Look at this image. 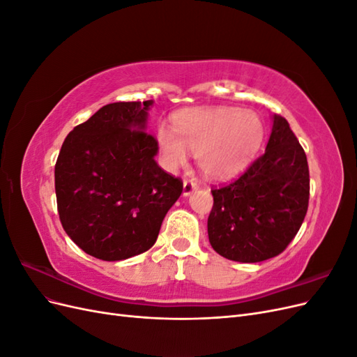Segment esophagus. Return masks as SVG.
Masks as SVG:
<instances>
[{"mask_svg": "<svg viewBox=\"0 0 357 357\" xmlns=\"http://www.w3.org/2000/svg\"><path fill=\"white\" fill-rule=\"evenodd\" d=\"M198 189V186H197V183H193V181H185L183 183V195L185 197H189L190 193H193Z\"/></svg>", "mask_w": 357, "mask_h": 357, "instance_id": "34e87169", "label": "esophagus"}]
</instances>
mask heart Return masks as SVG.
Masks as SVG:
<instances>
[{
    "label": "heart",
    "instance_id": "b5f03b06",
    "mask_svg": "<svg viewBox=\"0 0 357 357\" xmlns=\"http://www.w3.org/2000/svg\"><path fill=\"white\" fill-rule=\"evenodd\" d=\"M172 129L156 132L164 165L177 171L195 152L197 167L208 180L231 178L244 169L261 149L265 128L255 112L236 107H195L172 117Z\"/></svg>",
    "mask_w": 357,
    "mask_h": 357
}]
</instances>
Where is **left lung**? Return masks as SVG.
Here are the masks:
<instances>
[{"label":"left lung","instance_id":"left-lung-1","mask_svg":"<svg viewBox=\"0 0 357 357\" xmlns=\"http://www.w3.org/2000/svg\"><path fill=\"white\" fill-rule=\"evenodd\" d=\"M211 193L208 240L220 256L255 264L284 250L305 219L310 198L307 156L284 117L273 116L265 153Z\"/></svg>","mask_w":357,"mask_h":357}]
</instances>
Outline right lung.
<instances>
[{
  "mask_svg": "<svg viewBox=\"0 0 357 357\" xmlns=\"http://www.w3.org/2000/svg\"><path fill=\"white\" fill-rule=\"evenodd\" d=\"M153 101L113 102L67 135L55 165L63 231L101 261L147 252L183 190L155 160L158 142L146 132Z\"/></svg>",
  "mask_w": 357,
  "mask_h": 357,
  "instance_id": "add662e5",
  "label": "right lung"
}]
</instances>
